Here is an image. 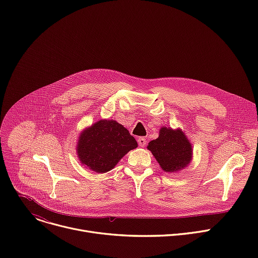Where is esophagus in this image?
Wrapping results in <instances>:
<instances>
[{
	"mask_svg": "<svg viewBox=\"0 0 258 258\" xmlns=\"http://www.w3.org/2000/svg\"><path fill=\"white\" fill-rule=\"evenodd\" d=\"M138 143H139V146H140V147H145L146 144H147V141H146V139H145L144 137H140V138L138 139Z\"/></svg>",
	"mask_w": 258,
	"mask_h": 258,
	"instance_id": "obj_1",
	"label": "esophagus"
}]
</instances>
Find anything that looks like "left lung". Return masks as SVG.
Segmentation results:
<instances>
[{
	"instance_id": "obj_1",
	"label": "left lung",
	"mask_w": 258,
	"mask_h": 258,
	"mask_svg": "<svg viewBox=\"0 0 258 258\" xmlns=\"http://www.w3.org/2000/svg\"><path fill=\"white\" fill-rule=\"evenodd\" d=\"M148 148L161 168L166 172H175L186 167L192 158V146L179 130L162 127L159 137L149 143Z\"/></svg>"
}]
</instances>
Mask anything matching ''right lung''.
Returning <instances> with one entry per match:
<instances>
[{"label": "right lung", "mask_w": 258, "mask_h": 258, "mask_svg": "<svg viewBox=\"0 0 258 258\" xmlns=\"http://www.w3.org/2000/svg\"><path fill=\"white\" fill-rule=\"evenodd\" d=\"M137 147V141L123 125L103 119L81 135L78 154L82 163L90 169L106 172Z\"/></svg>", "instance_id": "1"}]
</instances>
